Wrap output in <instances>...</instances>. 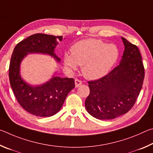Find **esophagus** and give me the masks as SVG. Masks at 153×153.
I'll return each mask as SVG.
<instances>
[{
    "label": "esophagus",
    "mask_w": 153,
    "mask_h": 153,
    "mask_svg": "<svg viewBox=\"0 0 153 153\" xmlns=\"http://www.w3.org/2000/svg\"><path fill=\"white\" fill-rule=\"evenodd\" d=\"M82 82L80 79H75V84H76V88L79 87L80 85L82 84Z\"/></svg>",
    "instance_id": "obj_1"
}]
</instances>
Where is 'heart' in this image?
Instances as JSON below:
<instances>
[{
  "mask_svg": "<svg viewBox=\"0 0 153 153\" xmlns=\"http://www.w3.org/2000/svg\"><path fill=\"white\" fill-rule=\"evenodd\" d=\"M120 55L117 46L101 40L85 39L76 42L71 48V55L65 54L64 63L72 69L77 65L88 79H97L105 76Z\"/></svg>",
  "mask_w": 153,
  "mask_h": 153,
  "instance_id": "heart-1",
  "label": "heart"
}]
</instances>
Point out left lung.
Here are the masks:
<instances>
[{
    "mask_svg": "<svg viewBox=\"0 0 153 153\" xmlns=\"http://www.w3.org/2000/svg\"><path fill=\"white\" fill-rule=\"evenodd\" d=\"M121 38L125 51L120 65L101 78L88 82L90 94L85 107L98 120H111L128 113L143 84L144 67L139 49Z\"/></svg>",
    "mask_w": 153,
    "mask_h": 153,
    "instance_id": "8db88e82",
    "label": "left lung"
}]
</instances>
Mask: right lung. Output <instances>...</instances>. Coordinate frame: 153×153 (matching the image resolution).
Instances as JSON below:
<instances>
[{"label":"right lung","instance_id":"obj_1","mask_svg":"<svg viewBox=\"0 0 153 153\" xmlns=\"http://www.w3.org/2000/svg\"><path fill=\"white\" fill-rule=\"evenodd\" d=\"M62 40V36L35 33L18 43L12 53L9 77L15 97L21 107L38 117H51L60 111L67 94L75 87L74 79L55 76L40 86H31L20 76L21 61L28 53L49 54L60 61L54 49Z\"/></svg>","mask_w":153,"mask_h":153}]
</instances>
